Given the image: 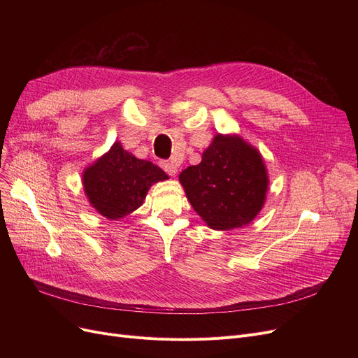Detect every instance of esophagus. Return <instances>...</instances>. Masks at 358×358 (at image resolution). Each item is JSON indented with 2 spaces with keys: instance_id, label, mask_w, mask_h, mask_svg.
<instances>
[{
  "instance_id": "obj_1",
  "label": "esophagus",
  "mask_w": 358,
  "mask_h": 358,
  "mask_svg": "<svg viewBox=\"0 0 358 358\" xmlns=\"http://www.w3.org/2000/svg\"><path fill=\"white\" fill-rule=\"evenodd\" d=\"M161 166H162V169L166 173V174H169V176H176L177 174V164L176 162H173V161H162L161 162Z\"/></svg>"
}]
</instances>
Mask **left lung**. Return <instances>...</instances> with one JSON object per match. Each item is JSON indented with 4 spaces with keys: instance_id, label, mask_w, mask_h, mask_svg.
Segmentation results:
<instances>
[{
    "instance_id": "8db88e82",
    "label": "left lung",
    "mask_w": 358,
    "mask_h": 358,
    "mask_svg": "<svg viewBox=\"0 0 358 358\" xmlns=\"http://www.w3.org/2000/svg\"><path fill=\"white\" fill-rule=\"evenodd\" d=\"M180 182L197 215L216 231L252 222L268 190L267 168L257 148L236 135L220 134L201 162L180 174Z\"/></svg>"
}]
</instances>
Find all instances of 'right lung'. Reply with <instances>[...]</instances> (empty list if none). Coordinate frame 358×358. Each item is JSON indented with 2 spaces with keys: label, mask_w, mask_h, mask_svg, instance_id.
<instances>
[{
  "label": "right lung",
  "mask_w": 358,
  "mask_h": 358,
  "mask_svg": "<svg viewBox=\"0 0 358 358\" xmlns=\"http://www.w3.org/2000/svg\"><path fill=\"white\" fill-rule=\"evenodd\" d=\"M166 178L158 165L138 159L115 142L108 152L85 168L83 185L94 209L119 220L142 206L150 185Z\"/></svg>",
  "instance_id": "obj_1"
}]
</instances>
